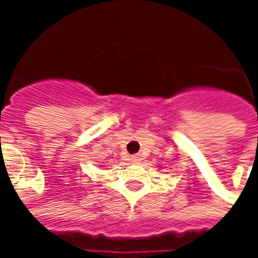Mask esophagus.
Masks as SVG:
<instances>
[{"instance_id": "1", "label": "esophagus", "mask_w": 258, "mask_h": 258, "mask_svg": "<svg viewBox=\"0 0 258 258\" xmlns=\"http://www.w3.org/2000/svg\"><path fill=\"white\" fill-rule=\"evenodd\" d=\"M131 162H133V163H140L141 157L140 156H133V157H131Z\"/></svg>"}]
</instances>
